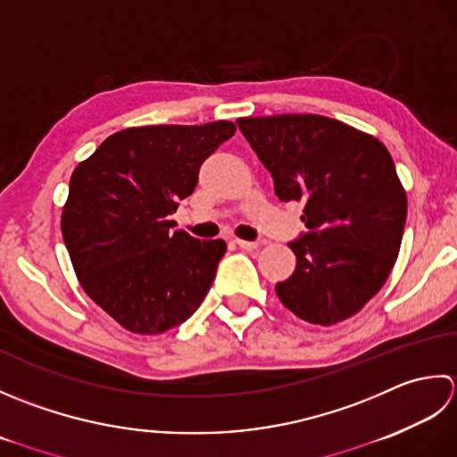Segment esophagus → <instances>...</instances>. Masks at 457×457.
<instances>
[{
  "mask_svg": "<svg viewBox=\"0 0 457 457\" xmlns=\"http://www.w3.org/2000/svg\"><path fill=\"white\" fill-rule=\"evenodd\" d=\"M237 245H238V248H242V250H256L258 246H260V242H250V240H235Z\"/></svg>",
  "mask_w": 457,
  "mask_h": 457,
  "instance_id": "1",
  "label": "esophagus"
}]
</instances>
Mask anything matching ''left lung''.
<instances>
[{"instance_id":"1","label":"left lung","mask_w":457,"mask_h":457,"mask_svg":"<svg viewBox=\"0 0 457 457\" xmlns=\"http://www.w3.org/2000/svg\"><path fill=\"white\" fill-rule=\"evenodd\" d=\"M272 173L278 199L303 203L307 235L290 242L295 270L276 284L280 302L313 325L362 310L393 270L406 220V191L375 136L328 116L237 120Z\"/></svg>"}]
</instances>
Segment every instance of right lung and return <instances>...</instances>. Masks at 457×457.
<instances>
[{
  "label": "right lung",
  "mask_w": 457,
  "mask_h": 457,
  "mask_svg": "<svg viewBox=\"0 0 457 457\" xmlns=\"http://www.w3.org/2000/svg\"><path fill=\"white\" fill-rule=\"evenodd\" d=\"M227 120L112 134L71 175L61 230L82 290L124 329L163 333L189 320L215 280L225 240L173 230L201 163L235 136Z\"/></svg>",
  "instance_id": "add662e5"
}]
</instances>
